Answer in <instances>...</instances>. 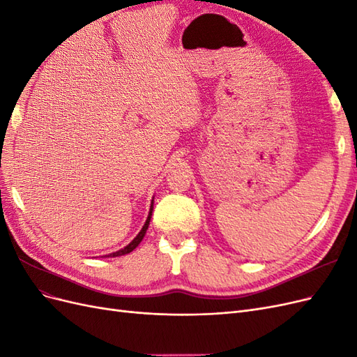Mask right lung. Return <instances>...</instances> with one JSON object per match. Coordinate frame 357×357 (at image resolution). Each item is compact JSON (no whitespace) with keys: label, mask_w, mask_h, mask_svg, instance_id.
<instances>
[{"label":"right lung","mask_w":357,"mask_h":357,"mask_svg":"<svg viewBox=\"0 0 357 357\" xmlns=\"http://www.w3.org/2000/svg\"><path fill=\"white\" fill-rule=\"evenodd\" d=\"M152 211H153V199H152V205H150V211H149V215H147V220H146V223H144V226L142 228V231L138 232V235L135 236V238L129 243L126 247H123V248H121V250H117V252H114V253H110V255H107V257H116V256H122V255H128V253H131L134 248L142 243V240L144 238V235H146V231H147V228H149V223H150V219H152Z\"/></svg>","instance_id":"1"}]
</instances>
